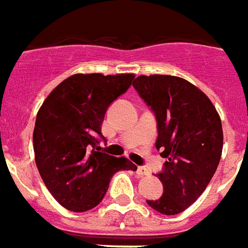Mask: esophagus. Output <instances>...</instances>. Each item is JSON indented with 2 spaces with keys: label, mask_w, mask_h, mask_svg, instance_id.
<instances>
[{
  "label": "esophagus",
  "mask_w": 248,
  "mask_h": 248,
  "mask_svg": "<svg viewBox=\"0 0 248 248\" xmlns=\"http://www.w3.org/2000/svg\"><path fill=\"white\" fill-rule=\"evenodd\" d=\"M137 174L139 175V177H144V175H148L149 174V171L147 169H145L144 166H138Z\"/></svg>",
  "instance_id": "1"
}]
</instances>
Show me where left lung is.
Here are the masks:
<instances>
[{"instance_id": "1", "label": "left lung", "mask_w": 248, "mask_h": 248, "mask_svg": "<svg viewBox=\"0 0 248 248\" xmlns=\"http://www.w3.org/2000/svg\"><path fill=\"white\" fill-rule=\"evenodd\" d=\"M132 86L155 114L156 148L166 160L157 174L162 195L147 203L166 216L178 215L216 173L224 141L220 116L199 88L178 77L140 75Z\"/></svg>"}]
</instances>
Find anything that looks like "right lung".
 Segmentation results:
<instances>
[{
  "label": "right lung",
  "instance_id": "obj_1",
  "mask_svg": "<svg viewBox=\"0 0 248 248\" xmlns=\"http://www.w3.org/2000/svg\"><path fill=\"white\" fill-rule=\"evenodd\" d=\"M132 79V74L73 75L50 92L36 116V165L49 192L69 211L99 205L114 173L138 169L126 157L100 151L105 113Z\"/></svg>",
  "mask_w": 248,
  "mask_h": 248
}]
</instances>
